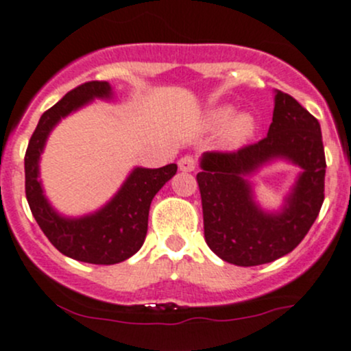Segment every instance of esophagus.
Masks as SVG:
<instances>
[{
  "instance_id": "1",
  "label": "esophagus",
  "mask_w": 351,
  "mask_h": 351,
  "mask_svg": "<svg viewBox=\"0 0 351 351\" xmlns=\"http://www.w3.org/2000/svg\"><path fill=\"white\" fill-rule=\"evenodd\" d=\"M195 166H197V161L195 158H192V156H183V158L178 161L180 171L183 173H192L193 169H195Z\"/></svg>"
}]
</instances>
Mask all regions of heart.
Returning a JSON list of instances; mask_svg holds the SVG:
<instances>
[{
	"label": "heart",
	"instance_id": "b5f03b06",
	"mask_svg": "<svg viewBox=\"0 0 351 351\" xmlns=\"http://www.w3.org/2000/svg\"><path fill=\"white\" fill-rule=\"evenodd\" d=\"M205 125L210 130H221V143L226 149L236 151L246 146L258 129L256 119L250 112H236L232 105H219L205 117Z\"/></svg>",
	"mask_w": 351,
	"mask_h": 351
}]
</instances>
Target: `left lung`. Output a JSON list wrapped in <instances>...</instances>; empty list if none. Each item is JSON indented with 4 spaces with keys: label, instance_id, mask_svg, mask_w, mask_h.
<instances>
[{
    "label": "left lung",
    "instance_id": "obj_1",
    "mask_svg": "<svg viewBox=\"0 0 351 351\" xmlns=\"http://www.w3.org/2000/svg\"><path fill=\"white\" fill-rule=\"evenodd\" d=\"M268 136L238 153H204L197 175L205 243L221 260L256 267L285 256L309 232L324 200L321 125L295 98L275 90ZM285 160L301 169L277 211L256 200L250 178Z\"/></svg>",
    "mask_w": 351,
    "mask_h": 351
}]
</instances>
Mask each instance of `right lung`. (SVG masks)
I'll return each instance as SVG.
<instances>
[{
	"label": "right lung",
	"mask_w": 351,
	"mask_h": 351,
	"mask_svg": "<svg viewBox=\"0 0 351 351\" xmlns=\"http://www.w3.org/2000/svg\"><path fill=\"white\" fill-rule=\"evenodd\" d=\"M107 81H90L62 97L40 117L25 154V193L35 221L49 241L73 260L115 265L136 254L147 234L151 202L176 175L175 162L162 168L136 166L107 204L84 215L61 214L45 195L40 180V154L49 136L62 119L95 100H113Z\"/></svg>",
	"instance_id": "obj_1"
}]
</instances>
